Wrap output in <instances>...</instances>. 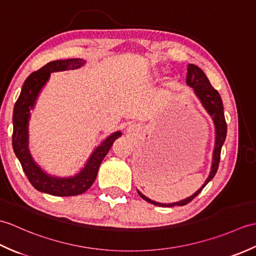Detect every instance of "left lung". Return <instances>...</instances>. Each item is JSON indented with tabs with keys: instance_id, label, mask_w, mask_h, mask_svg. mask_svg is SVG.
<instances>
[{
	"instance_id": "1",
	"label": "left lung",
	"mask_w": 256,
	"mask_h": 256,
	"mask_svg": "<svg viewBox=\"0 0 256 256\" xmlns=\"http://www.w3.org/2000/svg\"><path fill=\"white\" fill-rule=\"evenodd\" d=\"M186 82L190 86V88L194 89V94L198 96V99L200 100L201 104L204 106L206 112L210 114L212 120H214V123L216 143H214V156H212L211 170H210L208 178L206 179L204 184L200 187V189H198V192H196L192 196H190V197H188L186 199L178 201V202H172V204L156 202V201L150 200V198H148L146 196H144L142 192H140L138 190V192L140 197L148 201V202H150L152 204H155V206H184V204H189L194 197H197L201 190L206 187V184L214 177V175L216 174V170H218L221 148H222V145H224L226 138V118H224V104H222V100H221L219 92L211 86L209 79L206 78V76L204 74L202 70L192 64H188Z\"/></svg>"
}]
</instances>
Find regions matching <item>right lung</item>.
Returning <instances> with one entry per match:
<instances>
[{"instance_id": "add662e5", "label": "right lung", "mask_w": 256, "mask_h": 256, "mask_svg": "<svg viewBox=\"0 0 256 256\" xmlns=\"http://www.w3.org/2000/svg\"><path fill=\"white\" fill-rule=\"evenodd\" d=\"M86 60L80 58L66 59V60L50 62L37 72L30 74L23 84L20 94L16 101L13 110V150L18 157L25 175L32 187L38 192L59 197H70L86 192L98 175V170L103 158L110 150L114 140L121 136L118 131L108 136L98 148L92 152L84 167L72 177H56L45 172L38 166L28 150V121L30 111L34 108L38 94L50 77L52 72L74 70L84 66Z\"/></svg>"}]
</instances>
